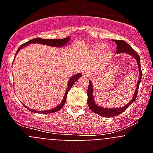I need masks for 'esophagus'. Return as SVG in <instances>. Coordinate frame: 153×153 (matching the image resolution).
Masks as SVG:
<instances>
[{
  "mask_svg": "<svg viewBox=\"0 0 153 153\" xmlns=\"http://www.w3.org/2000/svg\"><path fill=\"white\" fill-rule=\"evenodd\" d=\"M83 75H84L85 76L90 77V76H91L92 73H91V71H90V70H85L84 73H83Z\"/></svg>",
  "mask_w": 153,
  "mask_h": 153,
  "instance_id": "esophagus-1",
  "label": "esophagus"
}]
</instances>
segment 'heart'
<instances>
[{
  "mask_svg": "<svg viewBox=\"0 0 153 153\" xmlns=\"http://www.w3.org/2000/svg\"><path fill=\"white\" fill-rule=\"evenodd\" d=\"M103 48H104V46L102 45V44H100V45H97L95 47L96 51H101L102 49H103Z\"/></svg>",
  "mask_w": 153,
  "mask_h": 153,
  "instance_id": "heart-1",
  "label": "heart"
}]
</instances>
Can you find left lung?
<instances>
[{"label": "left lung", "mask_w": 153, "mask_h": 153, "mask_svg": "<svg viewBox=\"0 0 153 153\" xmlns=\"http://www.w3.org/2000/svg\"><path fill=\"white\" fill-rule=\"evenodd\" d=\"M113 41L117 44V53H129V55L132 56L135 58L137 61L138 67H139V70H140V77H139V80H138V83L136 85V91H135L133 97L130 100V102L128 104H126L125 106L120 108H115V109H108V108H103L99 106L97 103L95 102L94 100H93V84L92 82L90 81L88 86V90H87V96H88V99H87V103H88V106L92 111L94 112L97 114L102 116L103 117H114L116 116H118L120 113H122L124 112L127 108L130 106L132 102H134L135 100L136 99L138 94V90H139V86H140V83L141 82L142 78V70H141V65H140V56L138 55L137 53L132 49L130 45L127 44L126 42L124 40H113Z\"/></svg>", "instance_id": "left-lung-1"}]
</instances>
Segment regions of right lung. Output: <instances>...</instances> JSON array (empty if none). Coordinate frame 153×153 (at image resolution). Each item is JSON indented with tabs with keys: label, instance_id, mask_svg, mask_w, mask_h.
<instances>
[{
	"label": "right lung",
	"instance_id": "add662e5",
	"mask_svg": "<svg viewBox=\"0 0 153 153\" xmlns=\"http://www.w3.org/2000/svg\"><path fill=\"white\" fill-rule=\"evenodd\" d=\"M69 40H70V36H67V37H66V38H63V39H47V40L40 38V37H37V38H34V39H33V40H29V41L26 42L25 44H22V45H21V47L18 48L17 53H16V54H17V53H18V51H20V50H21L22 47H24V46L28 45V44H35V43H36V44H44V45L51 46V47H63V46L66 45V44H67V43L69 42ZM81 76H82V74H76V75L73 76L72 77L70 78V79H69V82H68V84H67L68 86H67V90H66V92H65V95H64V97H63V100H62V102H60V103L57 106H56V107L53 108V109H48V110H45V111H36V110H33V109H29V108L27 107V106H25V105H24V104H23V105H24L25 107L27 108L28 109H30V111L33 112V113H55V112L59 111V110H60V109H62V108L63 107V106H64L65 102H66V100H67V93H68L69 90H70V88L72 87V86L74 84V83H75L76 81L79 78L81 77Z\"/></svg>",
	"mask_w": 153,
	"mask_h": 153
}]
</instances>
